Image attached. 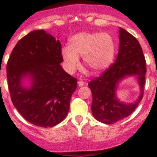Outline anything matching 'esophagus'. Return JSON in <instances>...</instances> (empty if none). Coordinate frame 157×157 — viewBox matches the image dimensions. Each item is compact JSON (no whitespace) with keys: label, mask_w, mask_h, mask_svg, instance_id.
I'll use <instances>...</instances> for the list:
<instances>
[{"label":"esophagus","mask_w":157,"mask_h":157,"mask_svg":"<svg viewBox=\"0 0 157 157\" xmlns=\"http://www.w3.org/2000/svg\"><path fill=\"white\" fill-rule=\"evenodd\" d=\"M84 84H85V82L83 81H78V85L79 86H84Z\"/></svg>","instance_id":"esophagus-1"}]
</instances>
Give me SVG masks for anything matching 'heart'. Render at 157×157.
Segmentation results:
<instances>
[{"mask_svg": "<svg viewBox=\"0 0 157 157\" xmlns=\"http://www.w3.org/2000/svg\"><path fill=\"white\" fill-rule=\"evenodd\" d=\"M114 37L107 32H81L70 39V45L61 48L65 69L74 74L80 66L78 56L94 72H101L110 66L116 56Z\"/></svg>", "mask_w": 157, "mask_h": 157, "instance_id": "b5f03b06", "label": "heart"}]
</instances>
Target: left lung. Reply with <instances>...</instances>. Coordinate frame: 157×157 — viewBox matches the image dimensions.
<instances>
[{
	"label": "left lung",
	"instance_id": "8db88e82",
	"mask_svg": "<svg viewBox=\"0 0 157 157\" xmlns=\"http://www.w3.org/2000/svg\"><path fill=\"white\" fill-rule=\"evenodd\" d=\"M145 56L136 37L120 27V48L114 63L89 82L93 95L91 110L94 117L106 124H112L130 116L143 98L146 73ZM135 76L140 95L134 103H124L116 97L118 83L127 77Z\"/></svg>",
	"mask_w": 157,
	"mask_h": 157
}]
</instances>
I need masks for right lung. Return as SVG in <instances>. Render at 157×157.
<instances>
[{"label":"right lung","mask_w":157,"mask_h":157,"mask_svg":"<svg viewBox=\"0 0 157 157\" xmlns=\"http://www.w3.org/2000/svg\"><path fill=\"white\" fill-rule=\"evenodd\" d=\"M61 44L44 30L30 32L19 40L7 63L8 86L14 106L34 125L52 127L68 113L77 79L60 63ZM31 80L30 87L22 82Z\"/></svg>","instance_id":"1"}]
</instances>
